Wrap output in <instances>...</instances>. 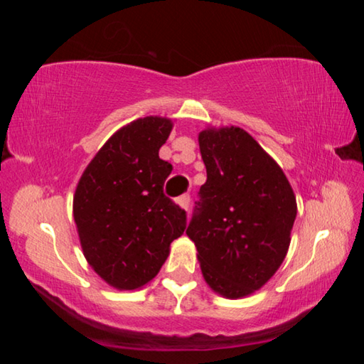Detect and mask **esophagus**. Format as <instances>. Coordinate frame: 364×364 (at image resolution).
Instances as JSON below:
<instances>
[{"label": "esophagus", "instance_id": "obj_1", "mask_svg": "<svg viewBox=\"0 0 364 364\" xmlns=\"http://www.w3.org/2000/svg\"><path fill=\"white\" fill-rule=\"evenodd\" d=\"M176 204L181 205L184 210H188L189 205H191V196L189 194H184V196H180L176 199Z\"/></svg>", "mask_w": 364, "mask_h": 364}]
</instances>
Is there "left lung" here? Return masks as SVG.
Instances as JSON below:
<instances>
[{"instance_id":"left-lung-1","label":"left lung","mask_w":364,"mask_h":364,"mask_svg":"<svg viewBox=\"0 0 364 364\" xmlns=\"http://www.w3.org/2000/svg\"><path fill=\"white\" fill-rule=\"evenodd\" d=\"M207 181L186 234L215 292L239 299L260 289L281 267L297 204L284 171L237 127L200 132Z\"/></svg>"}]
</instances>
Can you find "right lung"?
Instances as JSON below:
<instances>
[{"label":"right lung","mask_w":364,"mask_h":364,"mask_svg":"<svg viewBox=\"0 0 364 364\" xmlns=\"http://www.w3.org/2000/svg\"><path fill=\"white\" fill-rule=\"evenodd\" d=\"M170 132L162 117L132 122L110 136L78 181L73 218L83 254L117 289L149 282L186 230V212L164 194L173 167L159 149Z\"/></svg>","instance_id":"1"}]
</instances>
